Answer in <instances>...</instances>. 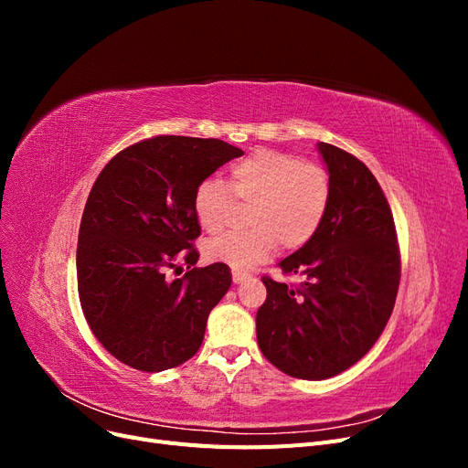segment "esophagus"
Wrapping results in <instances>:
<instances>
[{"label":"esophagus","instance_id":"34e87169","mask_svg":"<svg viewBox=\"0 0 468 468\" xmlns=\"http://www.w3.org/2000/svg\"><path fill=\"white\" fill-rule=\"evenodd\" d=\"M244 279H246V275H244V273H238V271H234V273H232V281L236 282V285H239V282H242Z\"/></svg>","mask_w":468,"mask_h":468}]
</instances>
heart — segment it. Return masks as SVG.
<instances>
[{"label":"heart","instance_id":"b5f03b06","mask_svg":"<svg viewBox=\"0 0 468 468\" xmlns=\"http://www.w3.org/2000/svg\"><path fill=\"white\" fill-rule=\"evenodd\" d=\"M234 199L251 203L244 234H222L205 244V258L250 271L273 256L279 242L285 250L308 244L322 226L332 199L328 172L304 164L292 154L256 150L230 169ZM193 212L208 234L220 232L232 212V199L218 179L195 187Z\"/></svg>","mask_w":468,"mask_h":468}]
</instances>
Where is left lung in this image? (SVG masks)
Masks as SVG:
<instances>
[{"mask_svg":"<svg viewBox=\"0 0 468 468\" xmlns=\"http://www.w3.org/2000/svg\"><path fill=\"white\" fill-rule=\"evenodd\" d=\"M332 199L308 244L279 261L301 275L299 289L263 277L267 299L256 316L260 349L279 371L330 378L369 351L392 314L400 256L392 212L378 181L356 155L316 144Z\"/></svg>","mask_w":468,"mask_h":468,"instance_id":"8db88e82","label":"left lung"}]
</instances>
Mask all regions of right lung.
<instances>
[{
	"label": "right lung",
	"instance_id": "right-lung-1",
	"mask_svg": "<svg viewBox=\"0 0 468 468\" xmlns=\"http://www.w3.org/2000/svg\"><path fill=\"white\" fill-rule=\"evenodd\" d=\"M244 152L217 138L154 136L119 152L99 174L78 236L81 310L124 365L160 373L199 351L207 318L232 285L230 267L195 265V187Z\"/></svg>",
	"mask_w": 468,
	"mask_h": 468
}]
</instances>
